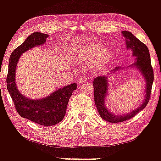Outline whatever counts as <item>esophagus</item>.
Returning a JSON list of instances; mask_svg holds the SVG:
<instances>
[{
	"label": "esophagus",
	"mask_w": 161,
	"mask_h": 161,
	"mask_svg": "<svg viewBox=\"0 0 161 161\" xmlns=\"http://www.w3.org/2000/svg\"><path fill=\"white\" fill-rule=\"evenodd\" d=\"M87 82V78L86 75H83V76H81L80 79H79V84H83V83Z\"/></svg>",
	"instance_id": "esophagus-1"
}]
</instances>
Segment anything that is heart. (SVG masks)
<instances>
[{
	"label": "heart",
	"mask_w": 161,
	"mask_h": 161,
	"mask_svg": "<svg viewBox=\"0 0 161 161\" xmlns=\"http://www.w3.org/2000/svg\"><path fill=\"white\" fill-rule=\"evenodd\" d=\"M112 51L104 47L101 43L91 42L79 48L73 53V59L79 64H90L95 72H102L108 68L113 60Z\"/></svg>",
	"instance_id": "heart-1"
}]
</instances>
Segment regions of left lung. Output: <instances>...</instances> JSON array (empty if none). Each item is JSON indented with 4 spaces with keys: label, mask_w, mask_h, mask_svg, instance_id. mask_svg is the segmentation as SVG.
<instances>
[{
    "label": "left lung",
    "mask_w": 161,
    "mask_h": 161,
    "mask_svg": "<svg viewBox=\"0 0 161 161\" xmlns=\"http://www.w3.org/2000/svg\"><path fill=\"white\" fill-rule=\"evenodd\" d=\"M121 33L125 38L126 48L132 51V56L136 57L135 62L126 68L117 66L115 69L111 70L110 73H108L106 75H99L93 81L94 97L97 111L102 119L109 123H114L128 120L145 108L150 99L151 87L154 81V73L151 64L150 53L147 46L133 36L132 32L123 31ZM130 68L137 69L145 80L146 88L144 92V99L141 104L132 112L122 114H115L112 111L109 110L106 104V97L108 92V76L113 75L114 73Z\"/></svg>",
    "instance_id": "8db88e82"
}]
</instances>
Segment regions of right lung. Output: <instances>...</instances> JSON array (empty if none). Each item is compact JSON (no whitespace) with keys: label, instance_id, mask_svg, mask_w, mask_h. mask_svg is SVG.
I'll return each mask as SVG.
<instances>
[{"label":"right lung","instance_id":"obj_1","mask_svg":"<svg viewBox=\"0 0 161 161\" xmlns=\"http://www.w3.org/2000/svg\"><path fill=\"white\" fill-rule=\"evenodd\" d=\"M48 35L34 32L13 51L9 62L7 87L15 104L18 114L22 117L42 125H53L62 121L66 114L69 100L76 89L75 82L60 88L45 97L32 99L19 92L16 82V70L18 61L24 52L45 44Z\"/></svg>","mask_w":161,"mask_h":161}]
</instances>
